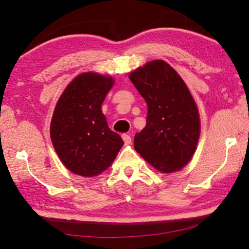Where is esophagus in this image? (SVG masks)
Wrapping results in <instances>:
<instances>
[{
	"instance_id": "1",
	"label": "esophagus",
	"mask_w": 249,
	"mask_h": 249,
	"mask_svg": "<svg viewBox=\"0 0 249 249\" xmlns=\"http://www.w3.org/2000/svg\"><path fill=\"white\" fill-rule=\"evenodd\" d=\"M122 138H123L125 145H129L130 142H132V138H130V136H129V135H127V134L122 135Z\"/></svg>"
}]
</instances>
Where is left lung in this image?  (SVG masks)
I'll use <instances>...</instances> for the list:
<instances>
[{
	"instance_id": "8db88e82",
	"label": "left lung",
	"mask_w": 249,
	"mask_h": 249,
	"mask_svg": "<svg viewBox=\"0 0 249 249\" xmlns=\"http://www.w3.org/2000/svg\"><path fill=\"white\" fill-rule=\"evenodd\" d=\"M148 105L145 128L135 134V150L161 172L178 171L190 161L200 136L196 104L183 80L162 60L129 74Z\"/></svg>"
}]
</instances>
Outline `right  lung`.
Masks as SVG:
<instances>
[{
    "label": "right lung",
    "instance_id": "right-lung-1",
    "mask_svg": "<svg viewBox=\"0 0 249 249\" xmlns=\"http://www.w3.org/2000/svg\"><path fill=\"white\" fill-rule=\"evenodd\" d=\"M113 79L93 72L78 75L59 98L50 123L57 155L73 174L93 177L111 166L124 142L108 128L101 105Z\"/></svg>",
    "mask_w": 249,
    "mask_h": 249
}]
</instances>
